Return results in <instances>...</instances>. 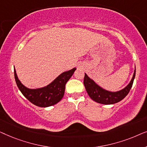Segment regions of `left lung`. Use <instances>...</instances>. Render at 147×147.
Returning <instances> with one entry per match:
<instances>
[{"instance_id": "left-lung-1", "label": "left lung", "mask_w": 147, "mask_h": 147, "mask_svg": "<svg viewBox=\"0 0 147 147\" xmlns=\"http://www.w3.org/2000/svg\"><path fill=\"white\" fill-rule=\"evenodd\" d=\"M136 74V67H134L133 76L129 84L123 89L116 92H112L102 88L96 84L85 73L84 84L85 86L86 92L94 101L102 104H113L121 101L127 96L130 90L131 89Z\"/></svg>"}]
</instances>
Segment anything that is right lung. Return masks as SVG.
I'll return each mask as SVG.
<instances>
[{
  "label": "right lung",
  "mask_w": 147,
  "mask_h": 147,
  "mask_svg": "<svg viewBox=\"0 0 147 147\" xmlns=\"http://www.w3.org/2000/svg\"><path fill=\"white\" fill-rule=\"evenodd\" d=\"M76 70V67H74L64 71L48 85L38 88H29L24 86L18 78L15 67L14 74L18 88L28 100L39 107H49L55 105L62 99L65 93V84Z\"/></svg>",
  "instance_id": "obj_1"
}]
</instances>
